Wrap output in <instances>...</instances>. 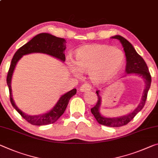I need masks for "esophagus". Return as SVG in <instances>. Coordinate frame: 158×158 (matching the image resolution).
Segmentation results:
<instances>
[{
    "label": "esophagus",
    "mask_w": 158,
    "mask_h": 158,
    "mask_svg": "<svg viewBox=\"0 0 158 158\" xmlns=\"http://www.w3.org/2000/svg\"><path fill=\"white\" fill-rule=\"evenodd\" d=\"M91 86L89 84H84L82 86L80 87L79 89V91L81 92H86V91H89L91 89Z\"/></svg>",
    "instance_id": "obj_1"
}]
</instances>
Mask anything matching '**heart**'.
<instances>
[{
  "label": "heart",
  "instance_id": "1",
  "mask_svg": "<svg viewBox=\"0 0 158 158\" xmlns=\"http://www.w3.org/2000/svg\"><path fill=\"white\" fill-rule=\"evenodd\" d=\"M124 52L117 48L95 44L80 48L76 52L74 66L68 63L69 72L78 75L79 71L88 72L91 80L100 81L117 74L124 62Z\"/></svg>",
  "mask_w": 158,
  "mask_h": 158
}]
</instances>
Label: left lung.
I'll return each instance as SVG.
<instances>
[{
	"label": "left lung",
	"instance_id": "left-lung-1",
	"mask_svg": "<svg viewBox=\"0 0 158 158\" xmlns=\"http://www.w3.org/2000/svg\"><path fill=\"white\" fill-rule=\"evenodd\" d=\"M110 38L119 40L124 48L127 60L126 69H125L127 74L136 75V76L141 77V79H143L145 82V89L142 95L141 101L138 105V106L129 113L117 117H104L103 115L101 114L100 107L101 106V96H100L99 90L96 91L98 102L96 106L91 108V113L94 114V117L99 124L107 127H119L128 124L136 116L138 112L141 111L143 107H144L147 98L148 92V90L151 87V76L150 74L146 62L144 61V60L142 58V57L140 55L137 53L134 46L129 41H127L124 37L119 36V35H115Z\"/></svg>",
	"mask_w": 158,
	"mask_h": 158
}]
</instances>
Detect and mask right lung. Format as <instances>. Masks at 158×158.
Here are the masks:
<instances>
[{"instance_id": "obj_1", "label": "right lung", "mask_w": 158, "mask_h": 158, "mask_svg": "<svg viewBox=\"0 0 158 158\" xmlns=\"http://www.w3.org/2000/svg\"><path fill=\"white\" fill-rule=\"evenodd\" d=\"M65 44V39L58 38L48 33H41L35 36L28 43L19 48L12 57L7 77V84L9 88L10 102L14 108L30 124L36 126H42V125H47L56 122L65 111L69 99L76 94L77 89H74L62 95L53 107L44 114L37 115L26 114L16 106L12 98L11 87L12 78L17 63L23 56L35 53V52L48 55L64 62L65 61V55L64 53V50L66 49Z\"/></svg>"}]
</instances>
